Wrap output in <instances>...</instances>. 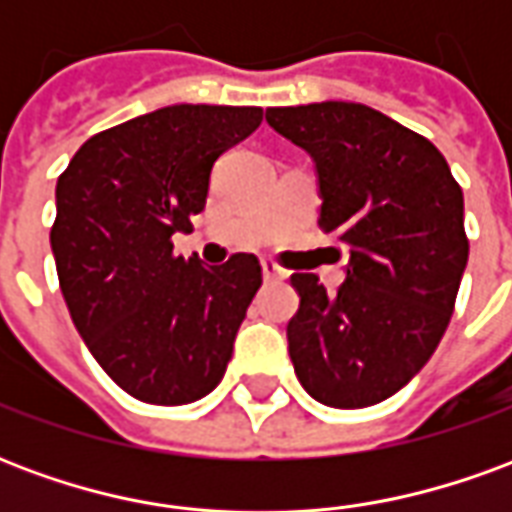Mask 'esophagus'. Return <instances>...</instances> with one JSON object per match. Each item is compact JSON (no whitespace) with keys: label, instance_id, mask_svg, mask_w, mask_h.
<instances>
[{"label":"esophagus","instance_id":"1","mask_svg":"<svg viewBox=\"0 0 512 512\" xmlns=\"http://www.w3.org/2000/svg\"><path fill=\"white\" fill-rule=\"evenodd\" d=\"M260 266H263V277H266L268 282H282V279H288V271L282 266H277L274 260H263Z\"/></svg>","mask_w":512,"mask_h":512}]
</instances>
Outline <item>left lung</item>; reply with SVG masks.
I'll list each match as a JSON object with an SVG mask.
<instances>
[{
	"label": "left lung",
	"instance_id": "obj_1",
	"mask_svg": "<svg viewBox=\"0 0 512 512\" xmlns=\"http://www.w3.org/2000/svg\"><path fill=\"white\" fill-rule=\"evenodd\" d=\"M266 120L312 156L318 224L348 246L337 293L315 274L290 277L293 370L323 406H376L447 332L469 260L463 191L433 142L365 104L274 106Z\"/></svg>",
	"mask_w": 512,
	"mask_h": 512
}]
</instances>
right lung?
<instances>
[{
    "label": "right lung",
    "mask_w": 512,
    "mask_h": 512,
    "mask_svg": "<svg viewBox=\"0 0 512 512\" xmlns=\"http://www.w3.org/2000/svg\"><path fill=\"white\" fill-rule=\"evenodd\" d=\"M260 123V106H164L90 136L57 180L62 296L95 362L136 400L194 403L227 370L260 263L186 260L172 235L205 208L216 158Z\"/></svg>",
    "instance_id": "right-lung-1"
}]
</instances>
